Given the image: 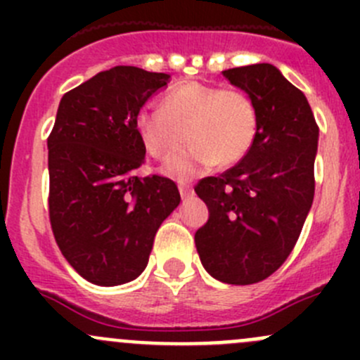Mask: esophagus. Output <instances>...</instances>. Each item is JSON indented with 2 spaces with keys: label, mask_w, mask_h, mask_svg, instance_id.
I'll use <instances>...</instances> for the list:
<instances>
[{
  "label": "esophagus",
  "mask_w": 360,
  "mask_h": 360,
  "mask_svg": "<svg viewBox=\"0 0 360 360\" xmlns=\"http://www.w3.org/2000/svg\"><path fill=\"white\" fill-rule=\"evenodd\" d=\"M177 188H179V193H181V197H183V198L190 197L191 191H193L188 183H179V184H177Z\"/></svg>",
  "instance_id": "obj_1"
}]
</instances>
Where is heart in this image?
Here are the masks:
<instances>
[{
  "instance_id": "obj_1",
  "label": "heart",
  "mask_w": 360,
  "mask_h": 360,
  "mask_svg": "<svg viewBox=\"0 0 360 360\" xmlns=\"http://www.w3.org/2000/svg\"><path fill=\"white\" fill-rule=\"evenodd\" d=\"M141 141L153 157L167 158L188 139L191 146L170 158L162 170L186 179L216 163H238L257 132L256 104L244 90L183 82L167 90L162 108L144 106L136 116Z\"/></svg>"
}]
</instances>
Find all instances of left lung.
Segmentation results:
<instances>
[{
  "instance_id": "obj_1",
  "label": "left lung",
  "mask_w": 360,
  "mask_h": 360,
  "mask_svg": "<svg viewBox=\"0 0 360 360\" xmlns=\"http://www.w3.org/2000/svg\"><path fill=\"white\" fill-rule=\"evenodd\" d=\"M223 75L256 104L257 132L237 165L195 186L209 209L195 245L214 278L249 285L277 271L296 245L314 202L319 127L304 94L271 64Z\"/></svg>"
}]
</instances>
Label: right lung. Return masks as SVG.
<instances>
[{
  "mask_svg": "<svg viewBox=\"0 0 360 360\" xmlns=\"http://www.w3.org/2000/svg\"><path fill=\"white\" fill-rule=\"evenodd\" d=\"M169 79L116 66L60 99L46 141L50 224L68 263L96 285L139 277L160 224L181 202L174 181L136 176L146 155L136 116Z\"/></svg>",
  "mask_w": 360,
  "mask_h": 360,
  "instance_id": "obj_1",
  "label": "right lung"
}]
</instances>
